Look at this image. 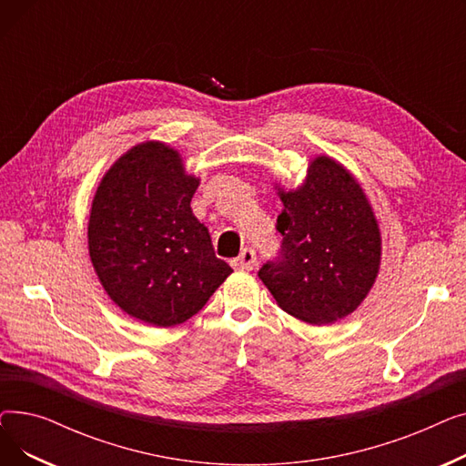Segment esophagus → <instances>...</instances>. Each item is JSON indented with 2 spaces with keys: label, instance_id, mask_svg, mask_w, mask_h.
Listing matches in <instances>:
<instances>
[{
  "label": "esophagus",
  "instance_id": "obj_1",
  "mask_svg": "<svg viewBox=\"0 0 466 466\" xmlns=\"http://www.w3.org/2000/svg\"><path fill=\"white\" fill-rule=\"evenodd\" d=\"M255 264H257V253L251 248L243 249L239 257L234 260V266L239 268V270H253Z\"/></svg>",
  "mask_w": 466,
  "mask_h": 466
}]
</instances>
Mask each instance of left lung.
Here are the masks:
<instances>
[{"instance_id": "8db88e82", "label": "left lung", "mask_w": 466, "mask_h": 466, "mask_svg": "<svg viewBox=\"0 0 466 466\" xmlns=\"http://www.w3.org/2000/svg\"><path fill=\"white\" fill-rule=\"evenodd\" d=\"M283 202L279 257L258 278L278 306L309 325H330L353 313L376 283L381 232L360 183L346 166L319 155L297 188L276 183Z\"/></svg>"}]
</instances>
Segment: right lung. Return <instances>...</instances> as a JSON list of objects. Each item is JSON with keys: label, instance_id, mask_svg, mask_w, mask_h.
<instances>
[{"label": "right lung", "instance_id": "right-lung-1", "mask_svg": "<svg viewBox=\"0 0 466 466\" xmlns=\"http://www.w3.org/2000/svg\"><path fill=\"white\" fill-rule=\"evenodd\" d=\"M198 185L177 149L145 141L118 157L96 188L88 218L94 272L137 321L181 325L232 274L190 209Z\"/></svg>", "mask_w": 466, "mask_h": 466}]
</instances>
